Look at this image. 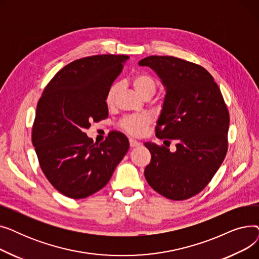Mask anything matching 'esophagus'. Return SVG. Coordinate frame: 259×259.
<instances>
[{
  "instance_id": "1",
  "label": "esophagus",
  "mask_w": 259,
  "mask_h": 259,
  "mask_svg": "<svg viewBox=\"0 0 259 259\" xmlns=\"http://www.w3.org/2000/svg\"><path fill=\"white\" fill-rule=\"evenodd\" d=\"M129 143H130V147H132V148L139 147V146L141 145L140 142H138L137 140H134V139H130V140H129Z\"/></svg>"
}]
</instances>
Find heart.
Listing matches in <instances>:
<instances>
[{"mask_svg": "<svg viewBox=\"0 0 259 259\" xmlns=\"http://www.w3.org/2000/svg\"><path fill=\"white\" fill-rule=\"evenodd\" d=\"M132 85L141 97H152L156 91V83L154 78L147 73H139L132 78ZM118 92V84H113L109 88L106 95V103L111 106L114 103L115 97ZM150 117L147 114L128 116L120 121V127L131 135H140L144 132L146 127L150 124Z\"/></svg>", "mask_w": 259, "mask_h": 259, "instance_id": "obj_1", "label": "heart"}]
</instances>
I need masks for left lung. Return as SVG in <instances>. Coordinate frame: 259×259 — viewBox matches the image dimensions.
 I'll return each instance as SVG.
<instances>
[{"label": "left lung", "mask_w": 259, "mask_h": 259, "mask_svg": "<svg viewBox=\"0 0 259 259\" xmlns=\"http://www.w3.org/2000/svg\"><path fill=\"white\" fill-rule=\"evenodd\" d=\"M139 65L151 68L166 91L155 135L176 141L174 152L144 144L152 156L146 181L169 199L190 198L209 184L227 153L230 117L221 89L205 68L178 58L151 56Z\"/></svg>", "instance_id": "obj_1"}]
</instances>
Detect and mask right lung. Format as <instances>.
<instances>
[{
    "label": "right lung",
    "mask_w": 259,
    "mask_h": 259,
    "mask_svg": "<svg viewBox=\"0 0 259 259\" xmlns=\"http://www.w3.org/2000/svg\"><path fill=\"white\" fill-rule=\"evenodd\" d=\"M127 60L102 54L68 64L37 103L32 144L47 180L67 197L85 198L104 188L129 150L120 132H110L101 144L85 133L90 121L108 117L106 95Z\"/></svg>",
    "instance_id": "1"
}]
</instances>
